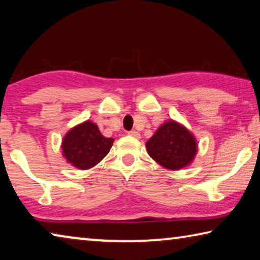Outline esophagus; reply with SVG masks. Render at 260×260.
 Instances as JSON below:
<instances>
[{
	"label": "esophagus",
	"instance_id": "1",
	"mask_svg": "<svg viewBox=\"0 0 260 260\" xmlns=\"http://www.w3.org/2000/svg\"><path fill=\"white\" fill-rule=\"evenodd\" d=\"M127 135L133 136V137H136V138H139V134L137 133V131H135V130L129 131V133H127Z\"/></svg>",
	"mask_w": 260,
	"mask_h": 260
}]
</instances>
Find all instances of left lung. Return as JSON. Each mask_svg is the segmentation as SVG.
I'll use <instances>...</instances> for the list:
<instances>
[{
	"instance_id": "obj_1",
	"label": "left lung",
	"mask_w": 260,
	"mask_h": 260,
	"mask_svg": "<svg viewBox=\"0 0 260 260\" xmlns=\"http://www.w3.org/2000/svg\"><path fill=\"white\" fill-rule=\"evenodd\" d=\"M147 153L161 167L178 171L189 166L198 153L194 135L177 121H166L146 142Z\"/></svg>"
}]
</instances>
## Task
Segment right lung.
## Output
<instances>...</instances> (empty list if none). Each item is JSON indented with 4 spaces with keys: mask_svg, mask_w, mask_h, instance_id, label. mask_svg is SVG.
Wrapping results in <instances>:
<instances>
[{
    "mask_svg": "<svg viewBox=\"0 0 260 260\" xmlns=\"http://www.w3.org/2000/svg\"><path fill=\"white\" fill-rule=\"evenodd\" d=\"M114 138H107L98 125L85 121L75 125L62 139V157L78 170H89L102 160L113 146Z\"/></svg>",
    "mask_w": 260,
    "mask_h": 260,
    "instance_id": "1",
    "label": "right lung"
}]
</instances>
